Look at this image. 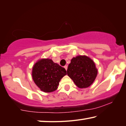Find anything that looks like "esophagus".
<instances>
[{
	"mask_svg": "<svg viewBox=\"0 0 126 126\" xmlns=\"http://www.w3.org/2000/svg\"><path fill=\"white\" fill-rule=\"evenodd\" d=\"M64 67V68L65 69V70H66V71H67V68H68L67 65H65Z\"/></svg>",
	"mask_w": 126,
	"mask_h": 126,
	"instance_id": "34e87169",
	"label": "esophagus"
}]
</instances>
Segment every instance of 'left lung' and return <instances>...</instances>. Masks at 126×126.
<instances>
[{"label":"left lung","mask_w":126,"mask_h":126,"mask_svg":"<svg viewBox=\"0 0 126 126\" xmlns=\"http://www.w3.org/2000/svg\"><path fill=\"white\" fill-rule=\"evenodd\" d=\"M98 70L92 59L86 55H78L71 59L67 74L79 88H86L93 84Z\"/></svg>","instance_id":"1"}]
</instances>
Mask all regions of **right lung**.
Masks as SVG:
<instances>
[{"label": "right lung", "mask_w": 126, "mask_h": 126, "mask_svg": "<svg viewBox=\"0 0 126 126\" xmlns=\"http://www.w3.org/2000/svg\"><path fill=\"white\" fill-rule=\"evenodd\" d=\"M66 74L64 68L49 58L38 60L33 65L32 71L34 82L45 93L56 91L61 79Z\"/></svg>", "instance_id": "add662e5"}]
</instances>
